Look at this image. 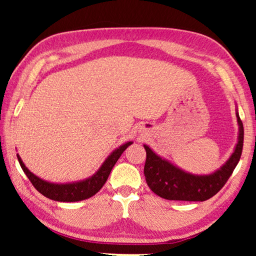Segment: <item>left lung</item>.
Here are the masks:
<instances>
[{
  "instance_id": "1",
  "label": "left lung",
  "mask_w": 256,
  "mask_h": 256,
  "mask_svg": "<svg viewBox=\"0 0 256 256\" xmlns=\"http://www.w3.org/2000/svg\"><path fill=\"white\" fill-rule=\"evenodd\" d=\"M236 118L238 123L237 144L227 162L211 174L196 175L185 172L144 144L146 152L144 176L150 190L160 198L176 201L202 202L216 196L226 184L242 156L244 128L237 107Z\"/></svg>"
}]
</instances>
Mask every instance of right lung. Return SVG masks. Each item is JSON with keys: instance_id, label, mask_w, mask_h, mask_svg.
<instances>
[{"instance_id": "right-lung-1", "label": "right lung", "mask_w": 256, "mask_h": 256, "mask_svg": "<svg viewBox=\"0 0 256 256\" xmlns=\"http://www.w3.org/2000/svg\"><path fill=\"white\" fill-rule=\"evenodd\" d=\"M132 144V141H128L126 144L120 146L118 148L112 151L110 154L105 159V162L102 164V166L99 167V170L94 175L86 180L73 182V183L58 184L50 183V182L42 180L40 177L34 175V172H30L26 167V164H24L22 159L20 158L19 154H16V157H18L19 164L21 168H22V170L24 172V174L27 175L29 180L32 182L34 188L40 193H42V196L50 198V200L58 202H76L92 198L102 188L104 184L106 183L108 176L110 174L112 167L118 162L120 154Z\"/></svg>"}]
</instances>
